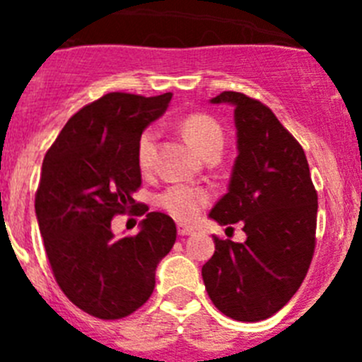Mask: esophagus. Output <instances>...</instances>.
<instances>
[{
    "label": "esophagus",
    "instance_id": "1",
    "mask_svg": "<svg viewBox=\"0 0 362 362\" xmlns=\"http://www.w3.org/2000/svg\"><path fill=\"white\" fill-rule=\"evenodd\" d=\"M194 232H196V230L192 228V226H187V225H179L177 226V233H179V235H183V238H185V235H192Z\"/></svg>",
    "mask_w": 362,
    "mask_h": 362
}]
</instances>
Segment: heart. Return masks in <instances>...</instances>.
I'll return each instance as SVG.
<instances>
[{"label":"heart","mask_w":362,"mask_h":362,"mask_svg":"<svg viewBox=\"0 0 362 362\" xmlns=\"http://www.w3.org/2000/svg\"><path fill=\"white\" fill-rule=\"evenodd\" d=\"M179 130L188 145L204 159L212 153H221L223 145H225V134L221 130L219 123L206 114L185 116L179 123ZM156 139H158V132L153 129H146L137 141L136 156L137 165L141 170H148L152 166ZM206 203H209V194L201 188L188 187V185H172L158 197V204L161 209H165L177 219L185 221L194 219Z\"/></svg>","instance_id":"heart-1"}]
</instances>
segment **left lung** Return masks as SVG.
Segmentation results:
<instances>
[{
  "mask_svg": "<svg viewBox=\"0 0 362 362\" xmlns=\"http://www.w3.org/2000/svg\"><path fill=\"white\" fill-rule=\"evenodd\" d=\"M210 103L233 107L238 158L228 192L209 217L223 226L241 221L246 241L214 238L216 252L201 276L219 312L263 321L292 299L308 272L317 192L305 150L267 105L241 92H223Z\"/></svg>",
  "mask_w": 362,
  "mask_h": 362,
  "instance_id": "8db88e82",
  "label": "left lung"
}]
</instances>
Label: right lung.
Masks as SVG:
<instances>
[{"mask_svg":"<svg viewBox=\"0 0 362 362\" xmlns=\"http://www.w3.org/2000/svg\"><path fill=\"white\" fill-rule=\"evenodd\" d=\"M170 99L110 92L74 114L43 159L36 217L47 257L63 293L94 317L145 305L175 243L174 219L132 199L141 187L137 141ZM129 209L146 219L136 236L116 238L111 217Z\"/></svg>","mask_w":362,"mask_h":362,"instance_id":"1","label":"right lung"}]
</instances>
